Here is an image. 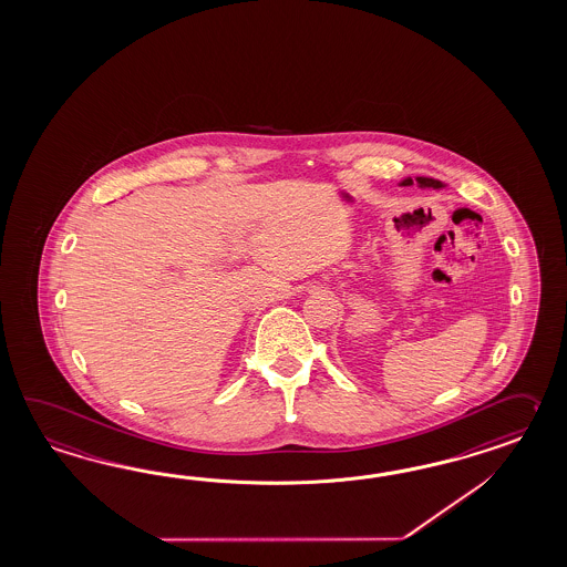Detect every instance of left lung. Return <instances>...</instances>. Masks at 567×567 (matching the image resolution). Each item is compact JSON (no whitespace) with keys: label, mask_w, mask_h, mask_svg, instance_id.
I'll return each instance as SVG.
<instances>
[{"label":"left lung","mask_w":567,"mask_h":567,"mask_svg":"<svg viewBox=\"0 0 567 567\" xmlns=\"http://www.w3.org/2000/svg\"><path fill=\"white\" fill-rule=\"evenodd\" d=\"M415 181H417V184H420L422 188H442V182L432 181V178H415ZM401 184H403V186H410V184H414V181L408 178V181H403Z\"/></svg>","instance_id":"obj_1"}]
</instances>
